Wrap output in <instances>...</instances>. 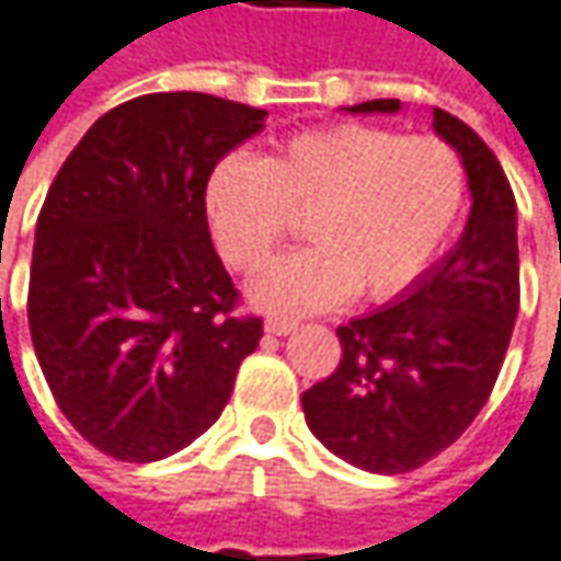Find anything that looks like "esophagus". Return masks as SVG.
I'll list each match as a JSON object with an SVG mask.
<instances>
[{
    "mask_svg": "<svg viewBox=\"0 0 561 561\" xmlns=\"http://www.w3.org/2000/svg\"><path fill=\"white\" fill-rule=\"evenodd\" d=\"M295 327H298V320H291V317H270L266 320V332L270 335H288Z\"/></svg>",
    "mask_w": 561,
    "mask_h": 561,
    "instance_id": "1",
    "label": "esophagus"
}]
</instances>
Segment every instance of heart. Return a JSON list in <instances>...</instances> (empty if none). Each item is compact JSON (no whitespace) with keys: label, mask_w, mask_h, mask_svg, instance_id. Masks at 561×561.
Masks as SVG:
<instances>
[{"label":"heart","mask_w":561,"mask_h":561,"mask_svg":"<svg viewBox=\"0 0 561 561\" xmlns=\"http://www.w3.org/2000/svg\"><path fill=\"white\" fill-rule=\"evenodd\" d=\"M465 197L468 169L449 140L339 122L282 137L263 162L222 159L209 175L207 216L241 273L263 270L305 216L313 244L254 285L260 307L305 313L352 288L364 301L402 295L446 248Z\"/></svg>","instance_id":"heart-1"}]
</instances>
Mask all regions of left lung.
I'll return each mask as SVG.
<instances>
[{
	"instance_id": "1",
	"label": "left lung",
	"mask_w": 561,
	"mask_h": 561,
	"mask_svg": "<svg viewBox=\"0 0 561 561\" xmlns=\"http://www.w3.org/2000/svg\"><path fill=\"white\" fill-rule=\"evenodd\" d=\"M399 110V100L352 106ZM433 128L468 169L465 234L396 305L335 329L339 367L301 396L310 433L374 474L414 471L471 426L496 386L522 298L518 207L500 159L446 110H433Z\"/></svg>"
}]
</instances>
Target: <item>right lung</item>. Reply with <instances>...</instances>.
Segmentation results:
<instances>
[{"label": "right lung", "instance_id": "right-lung-1", "mask_svg": "<svg viewBox=\"0 0 561 561\" xmlns=\"http://www.w3.org/2000/svg\"><path fill=\"white\" fill-rule=\"evenodd\" d=\"M266 112L175 90L100 115L37 219L27 323L71 426L118 461H159L216 424L263 317L213 248L207 182Z\"/></svg>", "mask_w": 561, "mask_h": 561}]
</instances>
